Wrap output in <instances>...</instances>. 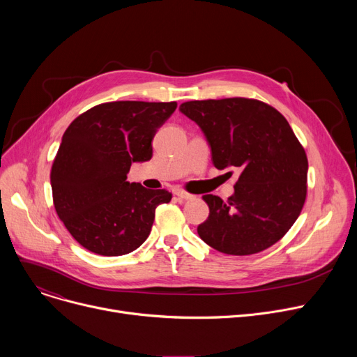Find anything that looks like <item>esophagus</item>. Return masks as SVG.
I'll return each mask as SVG.
<instances>
[{
  "label": "esophagus",
  "instance_id": "1",
  "mask_svg": "<svg viewBox=\"0 0 357 357\" xmlns=\"http://www.w3.org/2000/svg\"><path fill=\"white\" fill-rule=\"evenodd\" d=\"M175 195L176 197H179L181 199H194L195 198V195H192V194H190V192H186V191H183L182 188H175Z\"/></svg>",
  "mask_w": 357,
  "mask_h": 357
}]
</instances>
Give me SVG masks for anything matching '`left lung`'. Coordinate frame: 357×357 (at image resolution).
Returning <instances> with one entry per match:
<instances>
[{
	"label": "left lung",
	"mask_w": 357,
	"mask_h": 357,
	"mask_svg": "<svg viewBox=\"0 0 357 357\" xmlns=\"http://www.w3.org/2000/svg\"><path fill=\"white\" fill-rule=\"evenodd\" d=\"M211 146L217 169H234V195H202L210 215L197 231L213 249L234 256L264 252L282 238L307 198V153L287 119L253 98L186 101ZM233 175V171L229 172Z\"/></svg>",
	"instance_id": "obj_1"
}]
</instances>
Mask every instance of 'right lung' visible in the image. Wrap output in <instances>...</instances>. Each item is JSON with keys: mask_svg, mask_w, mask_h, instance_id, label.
Listing matches in <instances>:
<instances>
[{"mask_svg": "<svg viewBox=\"0 0 357 357\" xmlns=\"http://www.w3.org/2000/svg\"><path fill=\"white\" fill-rule=\"evenodd\" d=\"M176 102L112 101L75 119L54 156L50 183L54 210L70 236L86 250L121 256L149 237L166 190L127 182L131 162L152 158L158 128Z\"/></svg>", "mask_w": 357, "mask_h": 357, "instance_id": "obj_1", "label": "right lung"}]
</instances>
